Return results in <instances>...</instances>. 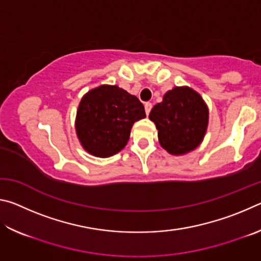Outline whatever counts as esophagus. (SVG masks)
<instances>
[{
  "mask_svg": "<svg viewBox=\"0 0 261 261\" xmlns=\"http://www.w3.org/2000/svg\"><path fill=\"white\" fill-rule=\"evenodd\" d=\"M144 106H145V112H146V114L148 115L149 112H151V109H152V103L151 102H146Z\"/></svg>",
  "mask_w": 261,
  "mask_h": 261,
  "instance_id": "esophagus-1",
  "label": "esophagus"
}]
</instances>
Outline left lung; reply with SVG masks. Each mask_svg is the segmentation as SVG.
I'll use <instances>...</instances> for the list:
<instances>
[{"instance_id": "1", "label": "left lung", "mask_w": 261, "mask_h": 261, "mask_svg": "<svg viewBox=\"0 0 261 261\" xmlns=\"http://www.w3.org/2000/svg\"><path fill=\"white\" fill-rule=\"evenodd\" d=\"M159 143L168 153L182 155L196 149L208 125V108L199 93L188 86L174 87L149 113Z\"/></svg>"}]
</instances>
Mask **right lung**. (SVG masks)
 Masks as SVG:
<instances>
[{
	"label": "right lung",
	"mask_w": 261,
	"mask_h": 261,
	"mask_svg": "<svg viewBox=\"0 0 261 261\" xmlns=\"http://www.w3.org/2000/svg\"><path fill=\"white\" fill-rule=\"evenodd\" d=\"M144 117V106L137 96L116 85H101L81 100L77 137L92 155L109 158L124 148L134 123Z\"/></svg>",
	"instance_id": "obj_1"
}]
</instances>
